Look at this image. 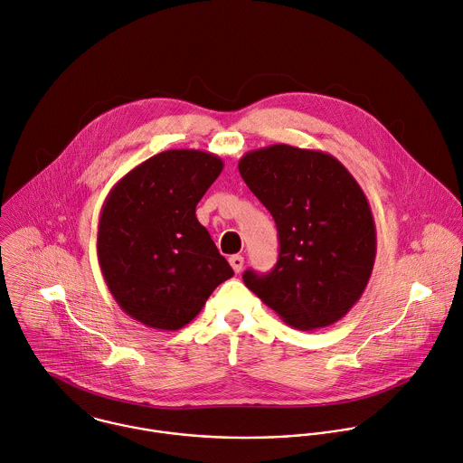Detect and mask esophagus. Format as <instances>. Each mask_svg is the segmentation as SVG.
<instances>
[{"mask_svg": "<svg viewBox=\"0 0 463 463\" xmlns=\"http://www.w3.org/2000/svg\"><path fill=\"white\" fill-rule=\"evenodd\" d=\"M229 263H231V267H232V270H234L236 274L241 272V269H243V258H241L240 254L231 256V258H229Z\"/></svg>", "mask_w": 463, "mask_h": 463, "instance_id": "34e87169", "label": "esophagus"}]
</instances>
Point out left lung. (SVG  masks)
<instances>
[{
	"label": "left lung",
	"mask_w": 463,
	"mask_h": 463,
	"mask_svg": "<svg viewBox=\"0 0 463 463\" xmlns=\"http://www.w3.org/2000/svg\"><path fill=\"white\" fill-rule=\"evenodd\" d=\"M238 169L279 236L276 267L245 270L247 288L298 330L337 323L363 296L377 254L361 185L335 156L288 144L249 151Z\"/></svg>",
	"instance_id": "left-lung-1"
}]
</instances>
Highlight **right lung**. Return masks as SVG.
<instances>
[{"label":"right lung","mask_w":463,"mask_h":463,"mask_svg":"<svg viewBox=\"0 0 463 463\" xmlns=\"http://www.w3.org/2000/svg\"><path fill=\"white\" fill-rule=\"evenodd\" d=\"M223 160L198 149H169L124 175L104 200L97 256L117 305L156 330L191 323L213 290L232 278L196 205Z\"/></svg>","instance_id":"add662e5"}]
</instances>
